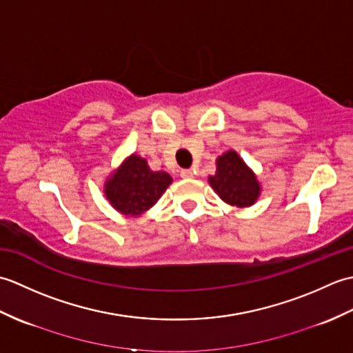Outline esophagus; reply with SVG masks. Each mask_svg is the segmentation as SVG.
<instances>
[{
	"label": "esophagus",
	"instance_id": "esophagus-1",
	"mask_svg": "<svg viewBox=\"0 0 353 353\" xmlns=\"http://www.w3.org/2000/svg\"><path fill=\"white\" fill-rule=\"evenodd\" d=\"M181 177L182 179H192L194 177V171L192 170H182L181 171Z\"/></svg>",
	"mask_w": 353,
	"mask_h": 353
}]
</instances>
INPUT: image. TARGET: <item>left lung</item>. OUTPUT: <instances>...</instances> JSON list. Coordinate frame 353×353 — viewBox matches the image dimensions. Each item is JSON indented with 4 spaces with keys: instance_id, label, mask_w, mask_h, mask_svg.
Returning a JSON list of instances; mask_svg holds the SVG:
<instances>
[{
    "instance_id": "1",
    "label": "left lung",
    "mask_w": 353,
    "mask_h": 353,
    "mask_svg": "<svg viewBox=\"0 0 353 353\" xmlns=\"http://www.w3.org/2000/svg\"><path fill=\"white\" fill-rule=\"evenodd\" d=\"M215 163V174L209 176L208 182L224 203L235 208H249L256 203L262 186L258 176L235 150H228L216 157Z\"/></svg>"
}]
</instances>
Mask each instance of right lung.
<instances>
[{
	"label": "right lung",
	"instance_id": "1",
	"mask_svg": "<svg viewBox=\"0 0 353 353\" xmlns=\"http://www.w3.org/2000/svg\"><path fill=\"white\" fill-rule=\"evenodd\" d=\"M171 183L167 171H153L147 159L133 153L108 176L103 192L119 214L141 216L157 203Z\"/></svg>",
	"mask_w": 353,
	"mask_h": 353
}]
</instances>
